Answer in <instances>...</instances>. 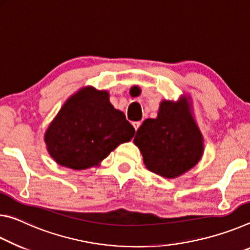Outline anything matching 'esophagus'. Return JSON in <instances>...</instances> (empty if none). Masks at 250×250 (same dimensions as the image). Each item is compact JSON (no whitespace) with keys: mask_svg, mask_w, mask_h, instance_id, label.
Wrapping results in <instances>:
<instances>
[{"mask_svg":"<svg viewBox=\"0 0 250 250\" xmlns=\"http://www.w3.org/2000/svg\"><path fill=\"white\" fill-rule=\"evenodd\" d=\"M141 124H142L141 122H134V123H133V126H134L135 130H137V129H138V127H140Z\"/></svg>","mask_w":250,"mask_h":250,"instance_id":"34e87169","label":"esophagus"}]
</instances>
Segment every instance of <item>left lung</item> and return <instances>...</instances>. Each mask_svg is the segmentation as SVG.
I'll list each match as a JSON object with an SVG mask.
<instances>
[{
    "instance_id": "1",
    "label": "left lung",
    "mask_w": 250,
    "mask_h": 250,
    "mask_svg": "<svg viewBox=\"0 0 250 250\" xmlns=\"http://www.w3.org/2000/svg\"><path fill=\"white\" fill-rule=\"evenodd\" d=\"M203 136L186 98L163 101L156 118H147L137 129L134 144L147 169L176 178L197 164L204 152Z\"/></svg>"
}]
</instances>
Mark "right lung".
<instances>
[{
	"label": "right lung",
	"mask_w": 250,
	"mask_h": 250,
	"mask_svg": "<svg viewBox=\"0 0 250 250\" xmlns=\"http://www.w3.org/2000/svg\"><path fill=\"white\" fill-rule=\"evenodd\" d=\"M134 134L124 113L109 103L108 93L87 86L65 102L44 140L57 164L80 170L97 165Z\"/></svg>",
	"instance_id": "obj_1"
}]
</instances>
